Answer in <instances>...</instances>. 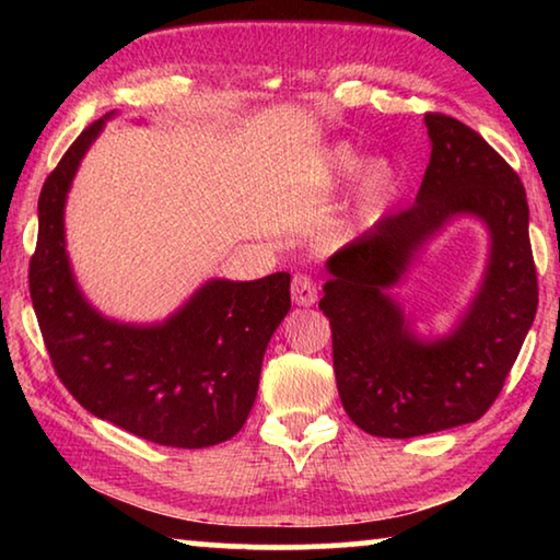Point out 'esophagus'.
<instances>
[{
	"mask_svg": "<svg viewBox=\"0 0 560 560\" xmlns=\"http://www.w3.org/2000/svg\"><path fill=\"white\" fill-rule=\"evenodd\" d=\"M291 296L299 303V306H314V303L318 301L316 281L306 277V273H296L291 281Z\"/></svg>",
	"mask_w": 560,
	"mask_h": 560,
	"instance_id": "esophagus-1",
	"label": "esophagus"
}]
</instances>
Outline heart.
Here are the masks:
<instances>
[{"label": "heart", "instance_id": "1", "mask_svg": "<svg viewBox=\"0 0 560 560\" xmlns=\"http://www.w3.org/2000/svg\"><path fill=\"white\" fill-rule=\"evenodd\" d=\"M330 173L336 177L353 175L360 165V155L350 145H336L328 158ZM397 192V173L387 160H368L360 167L355 183V210L358 220L363 224H373L383 217L387 205L393 202Z\"/></svg>", "mask_w": 560, "mask_h": 560}]
</instances>
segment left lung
Returning a JSON list of instances; mask_svg holds the SVG:
<instances>
[{"label":"left lung","mask_w":560,"mask_h":560,"mask_svg":"<svg viewBox=\"0 0 560 560\" xmlns=\"http://www.w3.org/2000/svg\"><path fill=\"white\" fill-rule=\"evenodd\" d=\"M424 126L432 153L415 205L328 259L330 279L318 303L334 334L340 402L360 430L390 440L477 422L504 387L538 306L518 175L457 118L428 113ZM462 213L490 230L486 279L450 337L417 339L386 291Z\"/></svg>","instance_id":"left-lung-1"}]
</instances>
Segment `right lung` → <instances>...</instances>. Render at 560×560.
Segmentation results:
<instances>
[{"label": "right lung", "mask_w": 560, "mask_h": 560, "mask_svg": "<svg viewBox=\"0 0 560 560\" xmlns=\"http://www.w3.org/2000/svg\"><path fill=\"white\" fill-rule=\"evenodd\" d=\"M108 116L81 132L39 195L30 293L46 350L75 400L136 438L200 450L244 428L267 346L291 308V277L212 279L155 326L118 324L83 299L63 236L75 170Z\"/></svg>", "instance_id": "1"}]
</instances>
